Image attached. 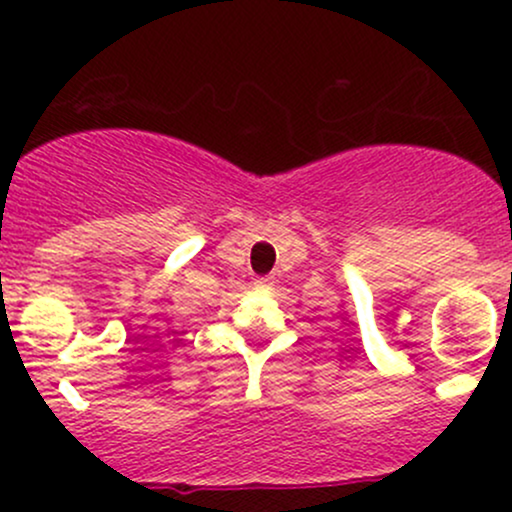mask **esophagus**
Instances as JSON below:
<instances>
[{
    "label": "esophagus",
    "instance_id": "obj_1",
    "mask_svg": "<svg viewBox=\"0 0 512 512\" xmlns=\"http://www.w3.org/2000/svg\"><path fill=\"white\" fill-rule=\"evenodd\" d=\"M269 286H272V279H255V289H269Z\"/></svg>",
    "mask_w": 512,
    "mask_h": 512
}]
</instances>
